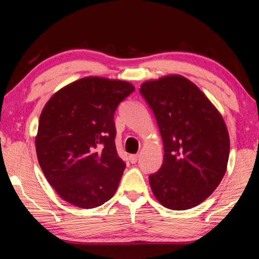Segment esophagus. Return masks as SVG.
Listing matches in <instances>:
<instances>
[{"mask_svg": "<svg viewBox=\"0 0 259 259\" xmlns=\"http://www.w3.org/2000/svg\"><path fill=\"white\" fill-rule=\"evenodd\" d=\"M138 155L136 154V155H130V157H129V160H130V162L133 164H135V163H137V161H138Z\"/></svg>", "mask_w": 259, "mask_h": 259, "instance_id": "esophagus-1", "label": "esophagus"}]
</instances>
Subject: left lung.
I'll list each match as a JSON object with an SVG mask.
<instances>
[{"instance_id": "1", "label": "left lung", "mask_w": 259, "mask_h": 259, "mask_svg": "<svg viewBox=\"0 0 259 259\" xmlns=\"http://www.w3.org/2000/svg\"><path fill=\"white\" fill-rule=\"evenodd\" d=\"M140 95L154 113L163 142L159 171L150 175L157 201L186 210L216 190L226 172L230 137L224 120L194 83L169 75L140 85Z\"/></svg>"}]
</instances>
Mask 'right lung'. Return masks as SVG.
<instances>
[{
	"label": "right lung",
	"instance_id": "right-lung-1",
	"mask_svg": "<svg viewBox=\"0 0 259 259\" xmlns=\"http://www.w3.org/2000/svg\"><path fill=\"white\" fill-rule=\"evenodd\" d=\"M134 91L125 81L83 77L46 104L35 146L42 171L61 199L91 209L114 195L125 169L115 147L114 114Z\"/></svg>",
	"mask_w": 259,
	"mask_h": 259
}]
</instances>
